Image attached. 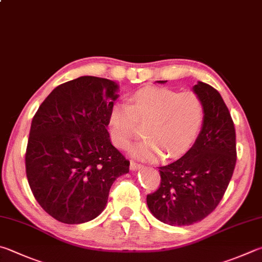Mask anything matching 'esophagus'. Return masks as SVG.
<instances>
[{
	"label": "esophagus",
	"instance_id": "obj_1",
	"mask_svg": "<svg viewBox=\"0 0 262 262\" xmlns=\"http://www.w3.org/2000/svg\"><path fill=\"white\" fill-rule=\"evenodd\" d=\"M141 167H143V165L137 164L136 161H134V160H132V161H130V169H133V170H136V169H140Z\"/></svg>",
	"mask_w": 262,
	"mask_h": 262
}]
</instances>
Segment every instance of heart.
I'll return each instance as SVG.
<instances>
[{
	"label": "heart",
	"mask_w": 262,
	"mask_h": 262,
	"mask_svg": "<svg viewBox=\"0 0 262 262\" xmlns=\"http://www.w3.org/2000/svg\"><path fill=\"white\" fill-rule=\"evenodd\" d=\"M205 104L194 93H181L163 87H145L132 95L129 103H117L108 115L113 143L127 147L145 125V139L132 149L141 159L152 160L164 155L173 159L184 155L202 132Z\"/></svg>",
	"instance_id": "heart-1"
}]
</instances>
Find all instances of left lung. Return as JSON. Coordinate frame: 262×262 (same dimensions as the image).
Masks as SVG:
<instances>
[{
  "label": "left lung",
  "mask_w": 262,
  "mask_h": 262,
  "mask_svg": "<svg viewBox=\"0 0 262 262\" xmlns=\"http://www.w3.org/2000/svg\"><path fill=\"white\" fill-rule=\"evenodd\" d=\"M192 89L205 104L201 134L183 157L159 167V188L146 196L151 213L170 226H190L215 210L236 165L234 121L221 95L201 81Z\"/></svg>",
  "instance_id": "left-lung-1"
}]
</instances>
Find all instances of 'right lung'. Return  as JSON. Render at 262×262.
I'll use <instances>...</instances> for the list:
<instances>
[{"mask_svg":"<svg viewBox=\"0 0 262 262\" xmlns=\"http://www.w3.org/2000/svg\"><path fill=\"white\" fill-rule=\"evenodd\" d=\"M118 84L80 77L59 84L33 117L26 175L36 202L59 222L78 225L105 208L113 182L129 160L112 145L108 115Z\"/></svg>","mask_w":262,"mask_h":262,"instance_id":"obj_1","label":"right lung"}]
</instances>
